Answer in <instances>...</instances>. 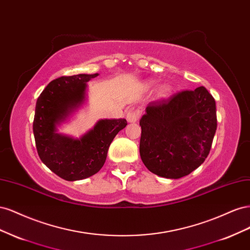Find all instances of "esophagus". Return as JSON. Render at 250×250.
I'll use <instances>...</instances> for the list:
<instances>
[{"instance_id": "obj_1", "label": "esophagus", "mask_w": 250, "mask_h": 250, "mask_svg": "<svg viewBox=\"0 0 250 250\" xmlns=\"http://www.w3.org/2000/svg\"><path fill=\"white\" fill-rule=\"evenodd\" d=\"M141 116V111L140 110H134V109H131L127 112V121L129 123H135L137 121L139 120Z\"/></svg>"}]
</instances>
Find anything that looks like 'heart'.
Returning a JSON list of instances; mask_svg holds the SVG:
<instances>
[{
    "instance_id": "1",
    "label": "heart",
    "mask_w": 250,
    "mask_h": 250,
    "mask_svg": "<svg viewBox=\"0 0 250 250\" xmlns=\"http://www.w3.org/2000/svg\"><path fill=\"white\" fill-rule=\"evenodd\" d=\"M155 83H156L155 80H149L146 85L148 87H152L155 85ZM172 90H173V86L171 85V83L165 82L157 87L155 92V97L157 99H166V98H168L172 94Z\"/></svg>"
}]
</instances>
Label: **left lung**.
Returning <instances> with one entry per match:
<instances>
[{
    "mask_svg": "<svg viewBox=\"0 0 250 250\" xmlns=\"http://www.w3.org/2000/svg\"><path fill=\"white\" fill-rule=\"evenodd\" d=\"M145 111L140 154L150 172L177 179L206 161L217 129L216 102L206 87L151 102Z\"/></svg>",
    "mask_w": 250,
    "mask_h": 250,
    "instance_id": "8db88e82",
    "label": "left lung"
}]
</instances>
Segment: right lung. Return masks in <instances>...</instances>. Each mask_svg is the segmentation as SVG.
Listing matches in <instances>:
<instances>
[{"instance_id": "right-lung-1", "label": "right lung", "mask_w": 250, "mask_h": 250, "mask_svg": "<svg viewBox=\"0 0 250 250\" xmlns=\"http://www.w3.org/2000/svg\"><path fill=\"white\" fill-rule=\"evenodd\" d=\"M98 75L57 78L49 83L36 102L33 133L37 152L52 172L67 181L99 172L112 140L127 125L125 119H104L78 139L58 132V126L85 103L87 82Z\"/></svg>"}]
</instances>
